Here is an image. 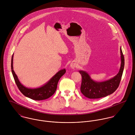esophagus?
<instances>
[{"label": "esophagus", "mask_w": 135, "mask_h": 135, "mask_svg": "<svg viewBox=\"0 0 135 135\" xmlns=\"http://www.w3.org/2000/svg\"><path fill=\"white\" fill-rule=\"evenodd\" d=\"M76 66V63L74 61H73L70 64V67L72 68V69H75Z\"/></svg>", "instance_id": "34e87169"}]
</instances>
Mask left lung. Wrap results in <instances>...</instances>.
Listing matches in <instances>:
<instances>
[{
  "mask_svg": "<svg viewBox=\"0 0 135 135\" xmlns=\"http://www.w3.org/2000/svg\"><path fill=\"white\" fill-rule=\"evenodd\" d=\"M121 64L118 73L115 76L103 81H97L91 78L88 73L83 70L79 71L82 77L80 86L81 93L89 99H98L113 94L118 88L124 68V57L120 48Z\"/></svg>",
  "mask_w": 135,
  "mask_h": 135,
  "instance_id": "8db88e82",
  "label": "left lung"
}]
</instances>
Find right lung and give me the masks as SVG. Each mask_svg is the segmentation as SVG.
Instances as JSON below:
<instances>
[{"mask_svg":"<svg viewBox=\"0 0 135 135\" xmlns=\"http://www.w3.org/2000/svg\"><path fill=\"white\" fill-rule=\"evenodd\" d=\"M13 55L11 59V71L15 82L20 91L25 96L35 100H42L52 96L56 91L58 81L60 78L66 72L65 69H62L52 77L48 82L41 87L35 88H27L23 86L19 81L17 75L13 70Z\"/></svg>","mask_w":135,"mask_h":135,"instance_id":"obj_1","label":"right lung"}]
</instances>
